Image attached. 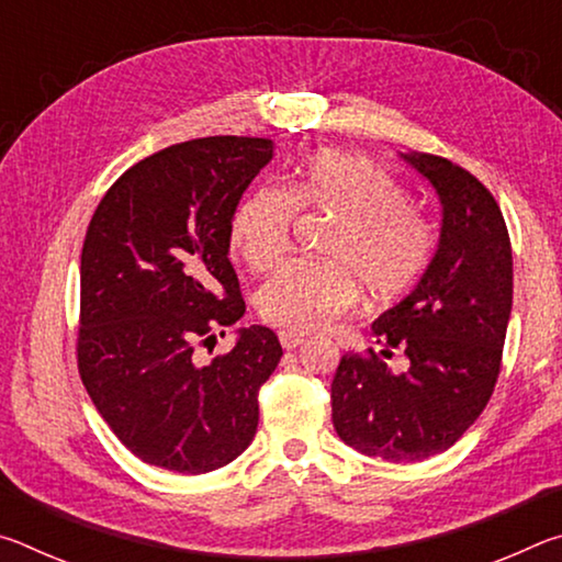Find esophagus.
Instances as JSON below:
<instances>
[{"mask_svg":"<svg viewBox=\"0 0 562 562\" xmlns=\"http://www.w3.org/2000/svg\"><path fill=\"white\" fill-rule=\"evenodd\" d=\"M304 341V337H300V335H294V331H280V345L288 349V351H292V349H297L300 345Z\"/></svg>","mask_w":562,"mask_h":562,"instance_id":"esophagus-1","label":"esophagus"}]
</instances>
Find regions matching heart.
Segmentation results:
<instances>
[{
	"label": "heart",
	"mask_w": 562,
	"mask_h": 562,
	"mask_svg": "<svg viewBox=\"0 0 562 562\" xmlns=\"http://www.w3.org/2000/svg\"><path fill=\"white\" fill-rule=\"evenodd\" d=\"M297 211L327 213L335 225L322 247L327 260H290L260 284V317L284 331L325 329L355 307L359 290L374 304L394 302L429 268L434 225L374 160L322 150L294 168L284 190H250L235 207L231 235L252 270L288 252Z\"/></svg>",
	"instance_id": "heart-1"
}]
</instances>
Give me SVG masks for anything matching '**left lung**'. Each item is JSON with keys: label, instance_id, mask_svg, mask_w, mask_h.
I'll list each match as a JSON object with an SVG mask.
<instances>
[{"label": "left lung", "instance_id": "obj_1", "mask_svg": "<svg viewBox=\"0 0 562 562\" xmlns=\"http://www.w3.org/2000/svg\"><path fill=\"white\" fill-rule=\"evenodd\" d=\"M402 158L441 201L429 268L372 325L382 356L398 348L409 369L394 375L374 349L341 357L331 422L351 449L412 463L451 449L488 404L513 307V252L496 198L479 178L441 156Z\"/></svg>", "mask_w": 562, "mask_h": 562}]
</instances>
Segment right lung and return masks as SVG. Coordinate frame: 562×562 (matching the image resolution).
<instances>
[{"label":"right lung","instance_id":"right-lung-1","mask_svg":"<svg viewBox=\"0 0 562 562\" xmlns=\"http://www.w3.org/2000/svg\"><path fill=\"white\" fill-rule=\"evenodd\" d=\"M268 138L211 136L131 166L93 213L81 250L79 374L93 406L140 461L207 473L258 431V392L282 357L270 327L237 329L201 367L195 347L245 315L231 225ZM225 335V331H221Z\"/></svg>","mask_w":562,"mask_h":562}]
</instances>
